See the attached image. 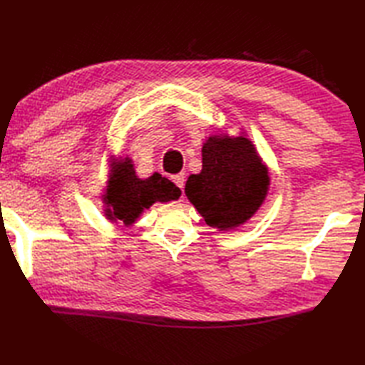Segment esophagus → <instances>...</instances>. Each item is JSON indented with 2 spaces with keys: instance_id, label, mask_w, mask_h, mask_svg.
<instances>
[{
  "instance_id": "34e87169",
  "label": "esophagus",
  "mask_w": 365,
  "mask_h": 365,
  "mask_svg": "<svg viewBox=\"0 0 365 365\" xmlns=\"http://www.w3.org/2000/svg\"><path fill=\"white\" fill-rule=\"evenodd\" d=\"M172 180H173V182L178 185V187H180L181 190H184V182H185V176H184V173H180V175H175V176H172Z\"/></svg>"
}]
</instances>
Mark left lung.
<instances>
[{"label": "left lung", "mask_w": 365, "mask_h": 365, "mask_svg": "<svg viewBox=\"0 0 365 365\" xmlns=\"http://www.w3.org/2000/svg\"><path fill=\"white\" fill-rule=\"evenodd\" d=\"M201 155L203 167L187 178L185 197L210 228L236 230L262 206L270 185L269 168L245 134L210 135Z\"/></svg>", "instance_id": "obj_1"}]
</instances>
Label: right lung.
I'll list each match as a JSON object with an SVG mask.
<instances>
[{
	"mask_svg": "<svg viewBox=\"0 0 365 365\" xmlns=\"http://www.w3.org/2000/svg\"><path fill=\"white\" fill-rule=\"evenodd\" d=\"M180 197V187L158 172L142 180L135 173L131 158H110L108 185L101 198L106 206L104 215L112 223L131 226L158 201L167 203Z\"/></svg>",
	"mask_w": 365,
	"mask_h": 365,
	"instance_id": "add662e5",
	"label": "right lung"
}]
</instances>
